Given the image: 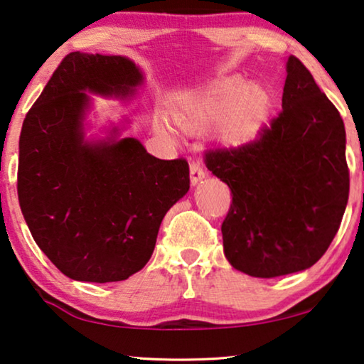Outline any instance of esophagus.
<instances>
[{"label":"esophagus","mask_w":364,"mask_h":364,"mask_svg":"<svg viewBox=\"0 0 364 364\" xmlns=\"http://www.w3.org/2000/svg\"><path fill=\"white\" fill-rule=\"evenodd\" d=\"M205 177V171L202 169V166L197 164V162H192L191 164V182L192 186H197V183L202 181Z\"/></svg>","instance_id":"1"}]
</instances>
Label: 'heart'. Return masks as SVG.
Instances as JSON below:
<instances>
[{"instance_id": "heart-1", "label": "heart", "mask_w": 364, "mask_h": 364, "mask_svg": "<svg viewBox=\"0 0 364 364\" xmlns=\"http://www.w3.org/2000/svg\"><path fill=\"white\" fill-rule=\"evenodd\" d=\"M274 107L276 98L267 87L228 77L187 95L173 109V119L188 134L205 133L220 123V143L236 149L257 139L269 123ZM154 128L164 136L173 133L164 118H157Z\"/></svg>"}]
</instances>
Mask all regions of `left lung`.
<instances>
[{
    "label": "left lung",
    "instance_id": "left-lung-1",
    "mask_svg": "<svg viewBox=\"0 0 364 364\" xmlns=\"http://www.w3.org/2000/svg\"><path fill=\"white\" fill-rule=\"evenodd\" d=\"M286 72L282 112L269 128L251 144L205 157L233 193L221 225L225 256L252 277L314 266L348 203L343 119L297 57H289Z\"/></svg>",
    "mask_w": 364,
    "mask_h": 364
}]
</instances>
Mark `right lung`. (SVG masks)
<instances>
[{
	"label": "right lung",
	"instance_id": "1",
	"mask_svg": "<svg viewBox=\"0 0 364 364\" xmlns=\"http://www.w3.org/2000/svg\"><path fill=\"white\" fill-rule=\"evenodd\" d=\"M144 73L123 55L70 52L26 114L18 197L31 235L67 277L117 282L151 259L162 218L191 188L183 159L151 156L123 136H90L91 95L131 100Z\"/></svg>",
	"mask_w": 364,
	"mask_h": 364
}]
</instances>
